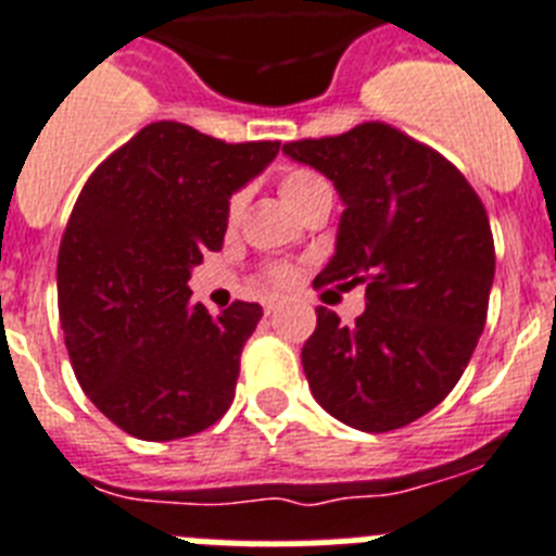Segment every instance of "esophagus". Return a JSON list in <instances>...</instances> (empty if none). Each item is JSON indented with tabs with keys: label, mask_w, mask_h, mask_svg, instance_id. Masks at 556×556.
I'll use <instances>...</instances> for the list:
<instances>
[{
	"label": "esophagus",
	"mask_w": 556,
	"mask_h": 556,
	"mask_svg": "<svg viewBox=\"0 0 556 556\" xmlns=\"http://www.w3.org/2000/svg\"><path fill=\"white\" fill-rule=\"evenodd\" d=\"M263 307H265V314H277V307H279V300H274V296H270V300H265L263 302Z\"/></svg>",
	"instance_id": "obj_1"
}]
</instances>
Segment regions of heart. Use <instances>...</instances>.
Instances as JSON below:
<instances>
[{"instance_id": "1", "label": "heart", "mask_w": 556, "mask_h": 556, "mask_svg": "<svg viewBox=\"0 0 556 556\" xmlns=\"http://www.w3.org/2000/svg\"><path fill=\"white\" fill-rule=\"evenodd\" d=\"M279 194L286 198V203L293 212H302V208H305L307 203H314L316 198H328L330 184L311 169H288L286 175H282V180H279ZM242 208H245V194L237 191L235 198H231V203H228V223L240 220ZM270 277H274V282H279V286H286V282H291V270L274 268L270 270Z\"/></svg>"}]
</instances>
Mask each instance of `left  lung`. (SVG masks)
Segmentation results:
<instances>
[{
	"instance_id": "1",
	"label": "left lung",
	"mask_w": 556,
	"mask_h": 556,
	"mask_svg": "<svg viewBox=\"0 0 556 556\" xmlns=\"http://www.w3.org/2000/svg\"><path fill=\"white\" fill-rule=\"evenodd\" d=\"M282 152L321 172L344 203L314 286H365V314L350 328L316 307L302 348L311 393L362 432L407 427L458 384L486 325V208L444 155L376 121Z\"/></svg>"
}]
</instances>
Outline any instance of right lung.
Segmentation results:
<instances>
[{
  "instance_id": "1",
  "label": "right lung",
  "mask_w": 556,
  "mask_h": 556,
  "mask_svg": "<svg viewBox=\"0 0 556 556\" xmlns=\"http://www.w3.org/2000/svg\"><path fill=\"white\" fill-rule=\"evenodd\" d=\"M277 152L279 141L226 143L157 121L84 184L59 249V319L81 390L129 435H194L235 399L263 307L212 316L189 302V277L223 245L231 194Z\"/></svg>"
}]
</instances>
